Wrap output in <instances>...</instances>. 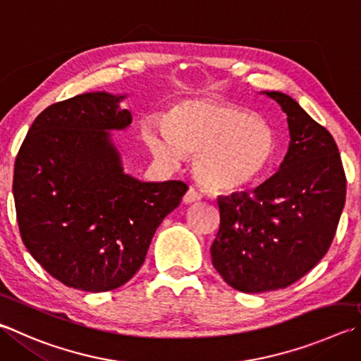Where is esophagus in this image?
Returning <instances> with one entry per match:
<instances>
[{
    "mask_svg": "<svg viewBox=\"0 0 361 361\" xmlns=\"http://www.w3.org/2000/svg\"><path fill=\"white\" fill-rule=\"evenodd\" d=\"M200 200H202V194L194 188H189L185 194V197H183V202L185 203H197Z\"/></svg>",
    "mask_w": 361,
    "mask_h": 361,
    "instance_id": "esophagus-1",
    "label": "esophagus"
}]
</instances>
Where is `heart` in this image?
Instances as JSON below:
<instances>
[{
  "label": "heart",
  "instance_id": "1",
  "mask_svg": "<svg viewBox=\"0 0 361 361\" xmlns=\"http://www.w3.org/2000/svg\"><path fill=\"white\" fill-rule=\"evenodd\" d=\"M145 142L167 166L194 154V175L209 191L232 192L254 185L278 158L271 124L231 104L185 102L166 124H149Z\"/></svg>",
  "mask_w": 361,
  "mask_h": 361
}]
</instances>
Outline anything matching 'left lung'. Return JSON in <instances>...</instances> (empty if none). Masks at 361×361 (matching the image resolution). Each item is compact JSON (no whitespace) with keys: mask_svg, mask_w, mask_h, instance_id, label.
I'll return each instance as SVG.
<instances>
[{"mask_svg":"<svg viewBox=\"0 0 361 361\" xmlns=\"http://www.w3.org/2000/svg\"><path fill=\"white\" fill-rule=\"evenodd\" d=\"M289 123V152L252 194L218 200L221 224L212 262L222 279L245 293L286 289L329 251L345 203V173L336 142L298 102L265 91Z\"/></svg>","mask_w":361,"mask_h":361,"instance_id":"left-lung-1","label":"left lung"}]
</instances>
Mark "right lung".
Here are the masks:
<instances>
[{"mask_svg": "<svg viewBox=\"0 0 361 361\" xmlns=\"http://www.w3.org/2000/svg\"><path fill=\"white\" fill-rule=\"evenodd\" d=\"M124 97L94 91L51 104L16 158L12 192L26 249L55 279L85 292L126 284L188 191L183 181L123 172L109 130L133 123Z\"/></svg>", "mask_w": 361, "mask_h": 361, "instance_id": "add662e5", "label": "right lung"}]
</instances>
